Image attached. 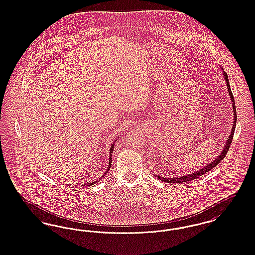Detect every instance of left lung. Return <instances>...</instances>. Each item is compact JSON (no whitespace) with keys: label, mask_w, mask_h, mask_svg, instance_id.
Returning <instances> with one entry per match:
<instances>
[{"label":"left lung","mask_w":255,"mask_h":255,"mask_svg":"<svg viewBox=\"0 0 255 255\" xmlns=\"http://www.w3.org/2000/svg\"><path fill=\"white\" fill-rule=\"evenodd\" d=\"M220 69L223 70V76L225 80V84L227 86V91L229 93V96L231 98L232 102V108H233V124H232L231 133L229 134V137L226 140L225 145H224V148L222 149V151L220 152V154L217 156L214 160H212L209 163L206 164L205 166H203L201 169L196 170L193 173L188 174L185 176H180V177H177V178H161L159 176H156V178H159L160 180H162L165 183H183V182H187V181H191L193 179L199 178L201 176H203L204 174H206L207 172H209V170L213 169L219 162H222V160L225 157V155L227 154V151L229 149V147L231 146L232 139L234 136V132H235V128H236V124H237V110H236V105H235V99L232 93L231 88H230V84H229V79L227 77V74L224 72V69L222 67H220Z\"/></svg>","instance_id":"left-lung-1"}]
</instances>
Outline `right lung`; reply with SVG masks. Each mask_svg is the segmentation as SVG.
Segmentation results:
<instances>
[{
  "label": "right lung",
  "instance_id": "1",
  "mask_svg": "<svg viewBox=\"0 0 255 255\" xmlns=\"http://www.w3.org/2000/svg\"><path fill=\"white\" fill-rule=\"evenodd\" d=\"M118 138L115 139V141L111 144V147H110V150H109V164H108V169L106 170V172H105V174L103 175V177L101 178H104L107 174L108 173V171L110 169V167H111V163H112V153H113V150H114V145H115V142H116ZM98 181H100V180H98V179H96V180H94L93 182H89V183H85V184H83L82 186H92L93 184H95L96 182H98Z\"/></svg>",
  "mask_w": 255,
  "mask_h": 255
}]
</instances>
